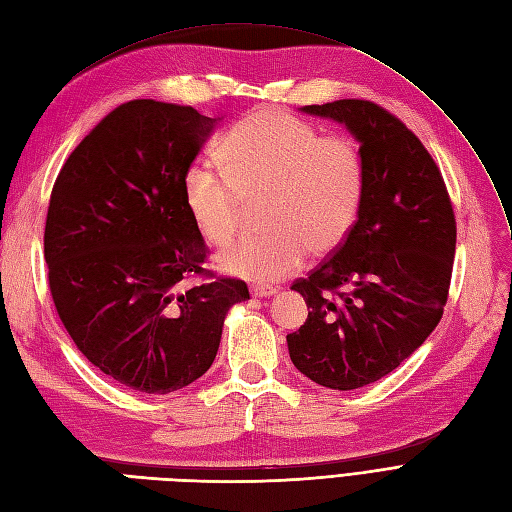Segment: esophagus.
<instances>
[{"label":"esophagus","mask_w":512,"mask_h":512,"mask_svg":"<svg viewBox=\"0 0 512 512\" xmlns=\"http://www.w3.org/2000/svg\"><path fill=\"white\" fill-rule=\"evenodd\" d=\"M250 294L254 298H267V296H275L277 294V288H271V286H252Z\"/></svg>","instance_id":"1"}]
</instances>
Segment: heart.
I'll return each mask as SVG.
<instances>
[{"label":"heart","instance_id":"heart-1","mask_svg":"<svg viewBox=\"0 0 512 512\" xmlns=\"http://www.w3.org/2000/svg\"><path fill=\"white\" fill-rule=\"evenodd\" d=\"M218 171L192 165L184 201L199 235L211 245L233 237L245 201L264 197L267 233L233 241L216 256L226 275L273 284L315 256L339 248L354 228L364 192V165L347 137H322L309 122L277 108L245 116L224 137Z\"/></svg>","mask_w":512,"mask_h":512}]
</instances>
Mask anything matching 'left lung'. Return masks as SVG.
<instances>
[{"label":"left lung","instance_id":"obj_1","mask_svg":"<svg viewBox=\"0 0 512 512\" xmlns=\"http://www.w3.org/2000/svg\"><path fill=\"white\" fill-rule=\"evenodd\" d=\"M301 112L354 135L364 192L347 239L292 286L311 311L286 337L290 360L330 390H358L398 368L443 317L455 254L453 207L424 144L379 105L341 99Z\"/></svg>","mask_w":512,"mask_h":512}]
</instances>
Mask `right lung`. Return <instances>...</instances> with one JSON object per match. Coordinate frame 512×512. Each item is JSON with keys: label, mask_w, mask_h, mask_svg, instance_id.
Returning a JSON list of instances; mask_svg holds the SVG:
<instances>
[{"label": "right lung", "mask_w": 512, "mask_h": 512, "mask_svg": "<svg viewBox=\"0 0 512 512\" xmlns=\"http://www.w3.org/2000/svg\"><path fill=\"white\" fill-rule=\"evenodd\" d=\"M220 118L188 105L122 103L69 154L50 195L44 258L76 347L131 390L169 394L214 362L239 279L203 275L205 241L184 175Z\"/></svg>", "instance_id": "add662e5"}]
</instances>
